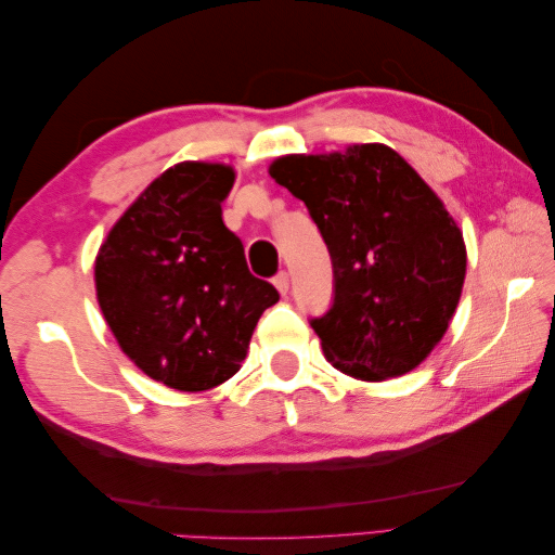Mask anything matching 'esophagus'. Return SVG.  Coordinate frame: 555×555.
I'll use <instances>...</instances> for the list:
<instances>
[{
  "label": "esophagus",
  "mask_w": 555,
  "mask_h": 555,
  "mask_svg": "<svg viewBox=\"0 0 555 555\" xmlns=\"http://www.w3.org/2000/svg\"><path fill=\"white\" fill-rule=\"evenodd\" d=\"M274 286L279 288L281 296H288V288H291V279L286 271H279V274L274 276Z\"/></svg>",
  "instance_id": "obj_1"
}]
</instances>
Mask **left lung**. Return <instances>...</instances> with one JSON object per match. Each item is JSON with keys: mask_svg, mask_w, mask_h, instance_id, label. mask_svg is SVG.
<instances>
[{"mask_svg": "<svg viewBox=\"0 0 555 555\" xmlns=\"http://www.w3.org/2000/svg\"><path fill=\"white\" fill-rule=\"evenodd\" d=\"M269 173L302 199L332 255V308L310 320L326 360L362 382L415 370L446 334L467 267L441 199L379 143L279 157Z\"/></svg>", "mask_w": 555, "mask_h": 555, "instance_id": "1", "label": "left lung"}]
</instances>
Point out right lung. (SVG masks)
Segmentation results:
<instances>
[{"label":"right lung","instance_id":"obj_1","mask_svg":"<svg viewBox=\"0 0 555 555\" xmlns=\"http://www.w3.org/2000/svg\"><path fill=\"white\" fill-rule=\"evenodd\" d=\"M233 179L223 164H176L124 211L95 259L98 300L121 350L179 391L231 379L259 317L279 300L223 227Z\"/></svg>","mask_w":555,"mask_h":555}]
</instances>
